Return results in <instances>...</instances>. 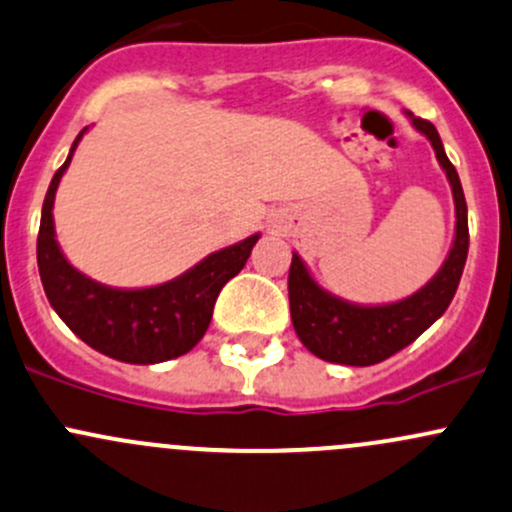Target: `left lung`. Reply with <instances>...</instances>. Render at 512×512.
I'll list each match as a JSON object with an SVG mask.
<instances>
[{
  "label": "left lung",
  "instance_id": "obj_1",
  "mask_svg": "<svg viewBox=\"0 0 512 512\" xmlns=\"http://www.w3.org/2000/svg\"><path fill=\"white\" fill-rule=\"evenodd\" d=\"M405 115L410 117L412 127L432 142L439 166L449 179L456 206L454 242L441 270L422 289L407 299L378 306L353 304L326 292L294 252L289 267V311H292L294 331L316 358L328 363L363 368V365L383 363L385 358L410 346L414 338L422 336L444 314L464 272L466 255H469V211H466L459 174L446 157L437 127L422 117H414L412 112Z\"/></svg>",
  "mask_w": 512,
  "mask_h": 512
}]
</instances>
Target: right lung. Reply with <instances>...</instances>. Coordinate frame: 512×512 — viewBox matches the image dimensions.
Here are the masks:
<instances>
[{
    "mask_svg": "<svg viewBox=\"0 0 512 512\" xmlns=\"http://www.w3.org/2000/svg\"><path fill=\"white\" fill-rule=\"evenodd\" d=\"M85 132L88 127L75 137L71 154L53 174L43 198L36 242L43 292L63 324L102 355L134 365L179 358L191 351L208 331L220 289L245 267L260 233L211 252L191 270L157 287L117 289L95 282L66 260L53 225L58 184Z\"/></svg>",
    "mask_w": 512,
    "mask_h": 512,
    "instance_id": "obj_1",
    "label": "right lung"
}]
</instances>
